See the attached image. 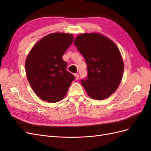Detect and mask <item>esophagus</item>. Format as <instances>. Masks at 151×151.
Segmentation results:
<instances>
[{"label":"esophagus","instance_id":"34e87169","mask_svg":"<svg viewBox=\"0 0 151 151\" xmlns=\"http://www.w3.org/2000/svg\"><path fill=\"white\" fill-rule=\"evenodd\" d=\"M74 76H75V77H76V80H78L79 79V74H75Z\"/></svg>","mask_w":151,"mask_h":151}]
</instances>
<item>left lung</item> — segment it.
Masks as SVG:
<instances>
[{
	"mask_svg": "<svg viewBox=\"0 0 151 151\" xmlns=\"http://www.w3.org/2000/svg\"><path fill=\"white\" fill-rule=\"evenodd\" d=\"M74 44L87 64L88 77L81 84L91 98H108L119 86L124 65L116 45L99 33L79 35Z\"/></svg>",
	"mask_w": 151,
	"mask_h": 151,
	"instance_id": "left-lung-1",
	"label": "left lung"
}]
</instances>
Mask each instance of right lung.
I'll list each match as a JSON object with an SVG mask.
<instances>
[{
  "label": "right lung",
  "mask_w": 151,
  "mask_h": 151,
  "mask_svg": "<svg viewBox=\"0 0 151 151\" xmlns=\"http://www.w3.org/2000/svg\"><path fill=\"white\" fill-rule=\"evenodd\" d=\"M73 40L71 34H50L35 45L26 58L27 78L34 92L44 101H60L75 80V76L67 70V63L62 59Z\"/></svg>",
  "instance_id": "add662e5"
}]
</instances>
